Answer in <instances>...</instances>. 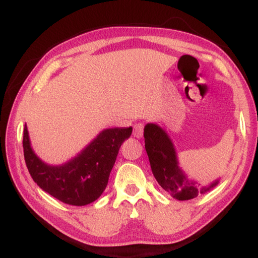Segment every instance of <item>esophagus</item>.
<instances>
[{
	"label": "esophagus",
	"instance_id": "34e87169",
	"mask_svg": "<svg viewBox=\"0 0 258 258\" xmlns=\"http://www.w3.org/2000/svg\"><path fill=\"white\" fill-rule=\"evenodd\" d=\"M143 129H144V125L142 123H136V124L134 125L133 135L137 137V139H141V137L143 136Z\"/></svg>",
	"mask_w": 258,
	"mask_h": 258
}]
</instances>
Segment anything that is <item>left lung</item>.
<instances>
[{"instance_id": "1", "label": "left lung", "mask_w": 258, "mask_h": 258, "mask_svg": "<svg viewBox=\"0 0 258 258\" xmlns=\"http://www.w3.org/2000/svg\"><path fill=\"white\" fill-rule=\"evenodd\" d=\"M144 143L149 157L151 171L162 188L178 201L195 199L218 184V179L209 186H202L189 179L178 164L175 146L167 133L155 123L144 126Z\"/></svg>"}]
</instances>
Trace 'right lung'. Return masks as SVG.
Listing matches in <instances>:
<instances>
[{
    "label": "right lung",
    "mask_w": 258,
    "mask_h": 258,
    "mask_svg": "<svg viewBox=\"0 0 258 258\" xmlns=\"http://www.w3.org/2000/svg\"><path fill=\"white\" fill-rule=\"evenodd\" d=\"M132 133V126L102 130L77 156L61 165H50L34 153L24 125V160L42 190L70 206H87L104 191L119 148Z\"/></svg>",
    "instance_id": "right-lung-1"
}]
</instances>
